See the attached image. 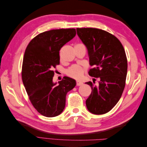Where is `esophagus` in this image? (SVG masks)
<instances>
[{"label":"esophagus","instance_id":"obj_1","mask_svg":"<svg viewBox=\"0 0 147 147\" xmlns=\"http://www.w3.org/2000/svg\"><path fill=\"white\" fill-rule=\"evenodd\" d=\"M83 84V83L82 82L80 81H77V86H81Z\"/></svg>","mask_w":147,"mask_h":147}]
</instances>
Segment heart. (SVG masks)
Masks as SVG:
<instances>
[{"instance_id":"1","label":"heart","mask_w":147,"mask_h":147,"mask_svg":"<svg viewBox=\"0 0 147 147\" xmlns=\"http://www.w3.org/2000/svg\"><path fill=\"white\" fill-rule=\"evenodd\" d=\"M84 72V68L78 65H74L66 70V74L69 77L76 79L82 77Z\"/></svg>"}]
</instances>
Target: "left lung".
I'll use <instances>...</instances> for the list:
<instances>
[{
  "mask_svg": "<svg viewBox=\"0 0 147 147\" xmlns=\"http://www.w3.org/2000/svg\"><path fill=\"white\" fill-rule=\"evenodd\" d=\"M78 36L87 48L91 77L99 78V84L91 87L86 100L89 112L102 115L112 110L120 99L125 86L127 62L125 51L113 35L96 28H77ZM95 80V78H94Z\"/></svg>",
  "mask_w": 147,
  "mask_h": 147,
  "instance_id": "8db88e82",
  "label": "left lung"
}]
</instances>
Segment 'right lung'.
Instances as JSON below:
<instances>
[{"label": "right lung", "instance_id": "add662e5", "mask_svg": "<svg viewBox=\"0 0 147 147\" xmlns=\"http://www.w3.org/2000/svg\"><path fill=\"white\" fill-rule=\"evenodd\" d=\"M76 35L75 29H53L37 35L26 49L22 80L31 103L46 117L60 115L66 94L76 86L74 79L65 77L54 83L53 69L59 64V50Z\"/></svg>", "mask_w": 147, "mask_h": 147}]
</instances>
